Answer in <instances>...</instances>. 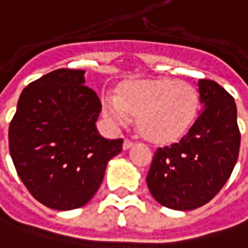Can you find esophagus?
<instances>
[{"label": "esophagus", "mask_w": 248, "mask_h": 248, "mask_svg": "<svg viewBox=\"0 0 248 248\" xmlns=\"http://www.w3.org/2000/svg\"><path fill=\"white\" fill-rule=\"evenodd\" d=\"M132 146H133V141H132V140H127V139H126V140L124 141V150H127V149H130Z\"/></svg>", "instance_id": "34e87169"}]
</instances>
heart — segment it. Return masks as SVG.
Here are the masks:
<instances>
[{
    "label": "heart",
    "mask_w": 248,
    "mask_h": 248,
    "mask_svg": "<svg viewBox=\"0 0 248 248\" xmlns=\"http://www.w3.org/2000/svg\"><path fill=\"white\" fill-rule=\"evenodd\" d=\"M197 90L174 78L132 81L119 94H105L102 113L113 126H127L138 116L140 133L155 143H170L184 136L197 116Z\"/></svg>",
    "instance_id": "b5f03b06"
}]
</instances>
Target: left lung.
<instances>
[{
  "mask_svg": "<svg viewBox=\"0 0 248 248\" xmlns=\"http://www.w3.org/2000/svg\"><path fill=\"white\" fill-rule=\"evenodd\" d=\"M203 109L184 138L154 154L147 186L163 206L192 211L208 203L229 180L240 149L233 96L212 80H199Z\"/></svg>",
  "mask_w": 248,
  "mask_h": 248,
  "instance_id": "1",
  "label": "left lung"
}]
</instances>
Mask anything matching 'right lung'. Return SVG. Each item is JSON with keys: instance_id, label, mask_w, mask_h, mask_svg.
Here are the masks:
<instances>
[{"instance_id": "add662e5", "label": "right lung", "mask_w": 248, "mask_h": 248, "mask_svg": "<svg viewBox=\"0 0 248 248\" xmlns=\"http://www.w3.org/2000/svg\"><path fill=\"white\" fill-rule=\"evenodd\" d=\"M84 70L60 68L31 82L9 124V153L16 172L45 206L70 211L98 191L122 139L96 130L101 101L84 85Z\"/></svg>"}]
</instances>
